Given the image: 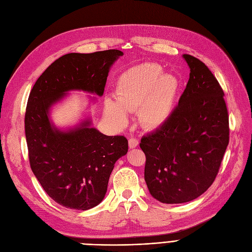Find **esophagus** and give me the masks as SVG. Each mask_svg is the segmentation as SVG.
I'll list each match as a JSON object with an SVG mask.
<instances>
[{"mask_svg": "<svg viewBox=\"0 0 252 252\" xmlns=\"http://www.w3.org/2000/svg\"><path fill=\"white\" fill-rule=\"evenodd\" d=\"M128 144H129V147H130V148H135L139 145V140L135 139V138H130L128 141Z\"/></svg>", "mask_w": 252, "mask_h": 252, "instance_id": "34e87169", "label": "esophagus"}]
</instances>
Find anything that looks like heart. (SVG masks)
<instances>
[{"label":"heart","mask_w":252,"mask_h":252,"mask_svg":"<svg viewBox=\"0 0 252 252\" xmlns=\"http://www.w3.org/2000/svg\"><path fill=\"white\" fill-rule=\"evenodd\" d=\"M180 91L179 80L165 74L156 63L136 65L121 75L116 86L117 101L107 97L104 112L114 125L123 126L127 111L139 109V120L146 128L164 125L173 112Z\"/></svg>","instance_id":"1"}]
</instances>
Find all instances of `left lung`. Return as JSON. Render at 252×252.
Masks as SVG:
<instances>
[{
  "label": "left lung",
  "mask_w": 252,
  "mask_h": 252,
  "mask_svg": "<svg viewBox=\"0 0 252 252\" xmlns=\"http://www.w3.org/2000/svg\"><path fill=\"white\" fill-rule=\"evenodd\" d=\"M189 80L171 117L142 138L144 178L150 194L166 204L192 201L215 182L229 143L224 91L202 61L183 56Z\"/></svg>",
  "instance_id": "8db88e82"
}]
</instances>
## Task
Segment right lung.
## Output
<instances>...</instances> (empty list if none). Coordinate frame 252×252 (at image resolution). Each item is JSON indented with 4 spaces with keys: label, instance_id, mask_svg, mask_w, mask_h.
Masks as SVG:
<instances>
[{
    "label": "right lung",
    "instance_id": "obj_1",
    "mask_svg": "<svg viewBox=\"0 0 252 252\" xmlns=\"http://www.w3.org/2000/svg\"><path fill=\"white\" fill-rule=\"evenodd\" d=\"M122 55L117 49L67 53L49 65L30 91L25 112L30 168L46 193L66 208L87 210L102 202L128 141L124 135L101 133L89 127V121L60 131L51 126L48 110L68 90L102 95L109 68Z\"/></svg>",
    "mask_w": 252,
    "mask_h": 252
}]
</instances>
